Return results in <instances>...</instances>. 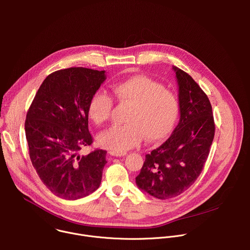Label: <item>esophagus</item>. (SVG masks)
I'll use <instances>...</instances> for the list:
<instances>
[{
	"mask_svg": "<svg viewBox=\"0 0 250 250\" xmlns=\"http://www.w3.org/2000/svg\"><path fill=\"white\" fill-rule=\"evenodd\" d=\"M110 155L112 156H116V157H119V156H125L127 154L126 151H110L109 152Z\"/></svg>",
	"mask_w": 250,
	"mask_h": 250,
	"instance_id": "esophagus-1",
	"label": "esophagus"
}]
</instances>
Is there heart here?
I'll return each instance as SVG.
<instances>
[{
  "mask_svg": "<svg viewBox=\"0 0 250 250\" xmlns=\"http://www.w3.org/2000/svg\"><path fill=\"white\" fill-rule=\"evenodd\" d=\"M113 97L120 103L131 105L124 125H114L103 131L99 144L114 151H125L140 144L145 135L148 141L164 138L173 128L180 104L176 93L163 84L145 75H135L112 87ZM114 101L108 94H94L88 104V115L98 125L111 118Z\"/></svg>",
  "mask_w": 250,
  "mask_h": 250,
  "instance_id": "heart-1",
  "label": "heart"
}]
</instances>
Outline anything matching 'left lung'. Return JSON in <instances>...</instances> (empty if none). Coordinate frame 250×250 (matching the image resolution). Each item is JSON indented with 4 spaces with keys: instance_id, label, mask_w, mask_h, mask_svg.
Here are the masks:
<instances>
[{
    "instance_id": "obj_1",
    "label": "left lung",
    "mask_w": 250,
    "mask_h": 250,
    "mask_svg": "<svg viewBox=\"0 0 250 250\" xmlns=\"http://www.w3.org/2000/svg\"><path fill=\"white\" fill-rule=\"evenodd\" d=\"M173 69L179 85V124L162 146L146 155L135 178L141 190L160 200L179 196L198 179L216 129L207 94L185 71Z\"/></svg>"
}]
</instances>
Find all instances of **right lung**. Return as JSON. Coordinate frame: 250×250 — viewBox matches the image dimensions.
<instances>
[{"label": "right lung", "instance_id": "right-lung-1", "mask_svg": "<svg viewBox=\"0 0 250 250\" xmlns=\"http://www.w3.org/2000/svg\"><path fill=\"white\" fill-rule=\"evenodd\" d=\"M104 79V71L90 68L57 70L42 82L27 111L24 128L31 163L59 198L77 200L100 187L106 151L79 152L94 141L88 104Z\"/></svg>", "mask_w": 250, "mask_h": 250}]
</instances>
